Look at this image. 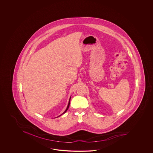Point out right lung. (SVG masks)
<instances>
[{
	"label": "right lung",
	"instance_id": "right-lung-1",
	"mask_svg": "<svg viewBox=\"0 0 153 153\" xmlns=\"http://www.w3.org/2000/svg\"><path fill=\"white\" fill-rule=\"evenodd\" d=\"M70 100H71V97H70V100H69V102H68V106H67V109H65V112H63V113H62V114H64V113H65V112H66V111H67V110H68V108H69V107H70ZM62 114H61V115H62ZM61 115H60V116H61ZM59 116H58V117H59Z\"/></svg>",
	"mask_w": 153,
	"mask_h": 153
}]
</instances>
